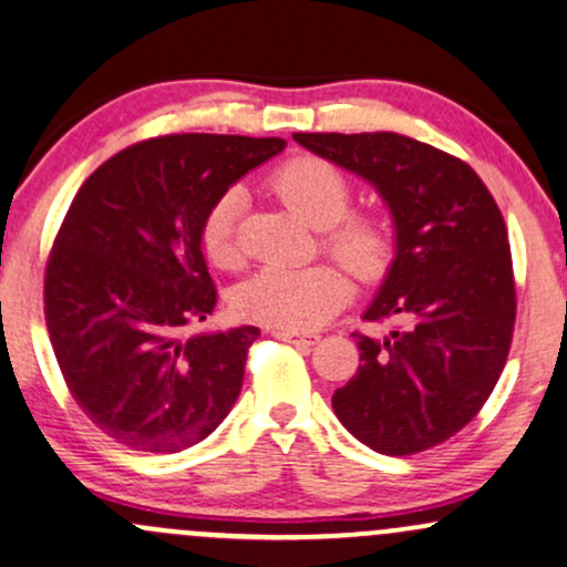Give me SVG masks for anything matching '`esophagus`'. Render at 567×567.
Masks as SVG:
<instances>
[{"label": "esophagus", "mask_w": 567, "mask_h": 567, "mask_svg": "<svg viewBox=\"0 0 567 567\" xmlns=\"http://www.w3.org/2000/svg\"><path fill=\"white\" fill-rule=\"evenodd\" d=\"M271 336L285 340V343H298V346H313L319 340L317 332H298V330H271Z\"/></svg>", "instance_id": "34e87169"}]
</instances>
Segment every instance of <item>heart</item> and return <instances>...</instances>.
<instances>
[{"mask_svg": "<svg viewBox=\"0 0 567 567\" xmlns=\"http://www.w3.org/2000/svg\"><path fill=\"white\" fill-rule=\"evenodd\" d=\"M285 206L311 227L322 229L324 248L361 282H374L391 269L395 231L380 214H349L351 182L322 158H292L271 176ZM245 206L243 187H229L210 203L200 221V245L216 266H235L237 218ZM349 277L336 264L266 266L235 290V311L275 330H309L349 301Z\"/></svg>", "mask_w": 567, "mask_h": 567, "instance_id": "b5f03b06", "label": "heart"}]
</instances>
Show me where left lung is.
I'll return each mask as SVG.
<instances>
[{"mask_svg": "<svg viewBox=\"0 0 567 567\" xmlns=\"http://www.w3.org/2000/svg\"><path fill=\"white\" fill-rule=\"evenodd\" d=\"M319 158L378 189L395 227V256L367 322L353 332L359 370L332 395L353 439L388 456L439 446L494 391L515 327V277L502 210L465 161L393 132L292 134Z\"/></svg>", "mask_w": 567, "mask_h": 567, "instance_id": "obj_1", "label": "left lung"}]
</instances>
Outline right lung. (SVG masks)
I'll list each match as a JSON object with an SVG mask.
<instances>
[{"label":"right lung","mask_w":567,"mask_h":567,"mask_svg":"<svg viewBox=\"0 0 567 567\" xmlns=\"http://www.w3.org/2000/svg\"><path fill=\"white\" fill-rule=\"evenodd\" d=\"M282 150L277 136H155L115 153L73 197L47 261L44 317L68 391L113 441L176 454L240 395L258 327L184 336L216 306L200 221Z\"/></svg>","instance_id":"right-lung-1"}]
</instances>
